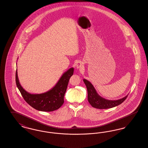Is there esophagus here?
<instances>
[{"label": "esophagus", "instance_id": "1", "mask_svg": "<svg viewBox=\"0 0 148 148\" xmlns=\"http://www.w3.org/2000/svg\"><path fill=\"white\" fill-rule=\"evenodd\" d=\"M76 67L77 69H82L83 68H84V65L83 63L79 61L76 63Z\"/></svg>", "mask_w": 148, "mask_h": 148}]
</instances>
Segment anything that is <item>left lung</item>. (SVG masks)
Wrapping results in <instances>:
<instances>
[{
  "label": "left lung",
  "instance_id": "8db88e82",
  "mask_svg": "<svg viewBox=\"0 0 148 148\" xmlns=\"http://www.w3.org/2000/svg\"><path fill=\"white\" fill-rule=\"evenodd\" d=\"M83 82L86 86L88 91V101L92 107L97 109H104L119 106L127 98L128 95H127L125 97L116 100H108L99 95L95 88L90 82L86 79H83Z\"/></svg>",
  "mask_w": 148,
  "mask_h": 148
}]
</instances>
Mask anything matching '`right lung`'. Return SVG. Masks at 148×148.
Returning a JSON list of instances; mask_svg holds the SVG:
<instances>
[{
  "mask_svg": "<svg viewBox=\"0 0 148 148\" xmlns=\"http://www.w3.org/2000/svg\"><path fill=\"white\" fill-rule=\"evenodd\" d=\"M74 73V68L64 73L56 85L48 92L42 94H30L24 90L19 83L17 70L15 75L16 84L24 99L29 105L42 112H52L63 104L64 97L69 80Z\"/></svg>",
  "mask_w": 148,
  "mask_h": 148,
  "instance_id": "add662e5",
  "label": "right lung"
}]
</instances>
